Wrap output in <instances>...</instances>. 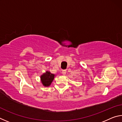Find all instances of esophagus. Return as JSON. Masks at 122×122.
<instances>
[{
	"instance_id": "1",
	"label": "esophagus",
	"mask_w": 122,
	"mask_h": 122,
	"mask_svg": "<svg viewBox=\"0 0 122 122\" xmlns=\"http://www.w3.org/2000/svg\"><path fill=\"white\" fill-rule=\"evenodd\" d=\"M61 73H62V75H66V70H62Z\"/></svg>"
}]
</instances>
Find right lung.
I'll return each instance as SVG.
<instances>
[{
    "label": "right lung",
    "mask_w": 122,
    "mask_h": 122,
    "mask_svg": "<svg viewBox=\"0 0 122 122\" xmlns=\"http://www.w3.org/2000/svg\"><path fill=\"white\" fill-rule=\"evenodd\" d=\"M55 75L51 74L49 71H46L41 75L40 80L42 85L44 86H49L53 81Z\"/></svg>",
    "instance_id": "obj_1"
}]
</instances>
